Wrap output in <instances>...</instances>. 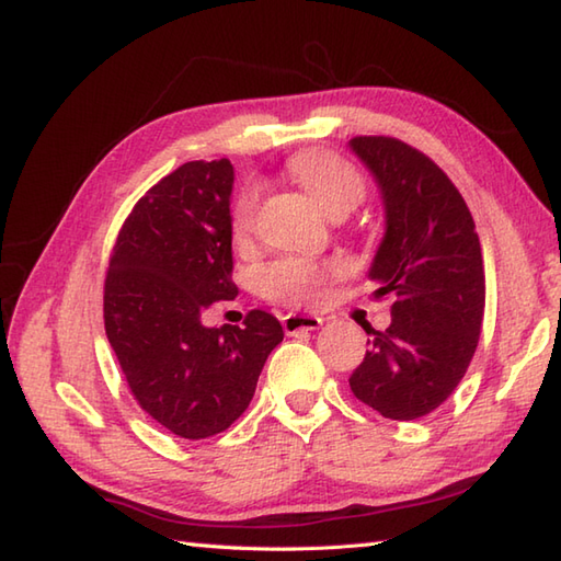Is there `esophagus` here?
Masks as SVG:
<instances>
[{"mask_svg":"<svg viewBox=\"0 0 561 561\" xmlns=\"http://www.w3.org/2000/svg\"><path fill=\"white\" fill-rule=\"evenodd\" d=\"M282 325L287 335H296V332H301V330H318L320 325H323V318L313 316V313H289L282 318Z\"/></svg>","mask_w":561,"mask_h":561,"instance_id":"1","label":"esophagus"}]
</instances>
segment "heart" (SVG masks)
Returning a JSON list of instances; mask_svg holds the SVG:
<instances>
[{
    "label": "heart",
    "mask_w": 561,
    "mask_h": 561,
    "mask_svg": "<svg viewBox=\"0 0 561 561\" xmlns=\"http://www.w3.org/2000/svg\"><path fill=\"white\" fill-rule=\"evenodd\" d=\"M289 173L301 183L308 195L316 199L318 207L328 214L332 209H354L364 197V181L359 171L350 161L335 153L311 151L291 159ZM257 211V187H245L238 195L231 211V229L236 238H243L253 229ZM330 272H337V265H320L306 257H282L260 270V287L272 299L284 304H311L318 299L320 287Z\"/></svg>",
    "instance_id": "heart-1"
}]
</instances>
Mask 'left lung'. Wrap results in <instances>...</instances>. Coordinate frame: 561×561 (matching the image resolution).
<instances>
[{"mask_svg": "<svg viewBox=\"0 0 561 561\" xmlns=\"http://www.w3.org/2000/svg\"><path fill=\"white\" fill-rule=\"evenodd\" d=\"M371 171L386 233L368 267L374 296L396 294L390 325L366 330L368 350L350 388L388 420L434 412L468 371L484 318V265L458 187L422 151L392 137H354Z\"/></svg>", "mask_w": 561, "mask_h": 561, "instance_id": "8db88e82", "label": "left lung"}]
</instances>
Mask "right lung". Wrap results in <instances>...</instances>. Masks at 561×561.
<instances>
[{
  "mask_svg": "<svg viewBox=\"0 0 561 561\" xmlns=\"http://www.w3.org/2000/svg\"><path fill=\"white\" fill-rule=\"evenodd\" d=\"M233 165L190 161L165 175L125 219L105 274V335L151 420L181 438H207L245 412L279 320L250 311L243 328L202 325L231 282Z\"/></svg>",
  "mask_w": 561,
  "mask_h": 561,
  "instance_id": "1",
  "label": "right lung"
}]
</instances>
